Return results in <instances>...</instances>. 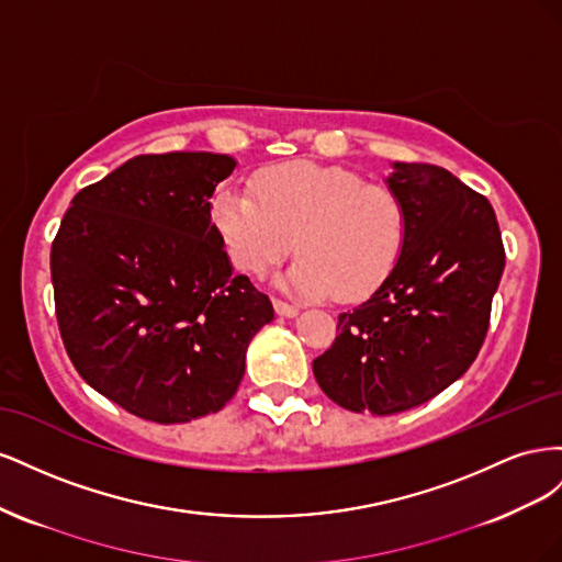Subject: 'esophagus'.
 <instances>
[{"label": "esophagus", "instance_id": "obj_1", "mask_svg": "<svg viewBox=\"0 0 562 562\" xmlns=\"http://www.w3.org/2000/svg\"><path fill=\"white\" fill-rule=\"evenodd\" d=\"M274 312L279 314V316H285V318H293V316H297V307L295 304H291V302H283V300H279V297H274Z\"/></svg>", "mask_w": 562, "mask_h": 562}]
</instances>
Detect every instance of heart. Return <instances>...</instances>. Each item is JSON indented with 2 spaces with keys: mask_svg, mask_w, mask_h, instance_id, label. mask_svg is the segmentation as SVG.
<instances>
[{
  "mask_svg": "<svg viewBox=\"0 0 562 562\" xmlns=\"http://www.w3.org/2000/svg\"><path fill=\"white\" fill-rule=\"evenodd\" d=\"M211 223L244 274H262L295 246L300 258L285 281L339 302L375 293L405 244V209L389 187L316 161L265 166L250 192L223 184L211 199Z\"/></svg>",
  "mask_w": 562,
  "mask_h": 562,
  "instance_id": "heart-1",
  "label": "heart"
}]
</instances>
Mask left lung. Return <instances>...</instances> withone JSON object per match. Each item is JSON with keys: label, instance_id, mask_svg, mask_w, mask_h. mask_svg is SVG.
Returning <instances> with one entry per match:
<instances>
[{"label": "left lung", "instance_id": "obj_1", "mask_svg": "<svg viewBox=\"0 0 562 562\" xmlns=\"http://www.w3.org/2000/svg\"><path fill=\"white\" fill-rule=\"evenodd\" d=\"M386 182L405 209L401 258L312 363L323 394L370 415L411 411L464 375L506 262L490 201L446 168L396 161Z\"/></svg>", "mask_w": 562, "mask_h": 562}]
</instances>
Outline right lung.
<instances>
[{"label":"right lung","instance_id":"add662e5","mask_svg":"<svg viewBox=\"0 0 562 562\" xmlns=\"http://www.w3.org/2000/svg\"><path fill=\"white\" fill-rule=\"evenodd\" d=\"M236 161L213 151L128 159L72 199L50 246L67 356L98 394L157 424L223 411L252 335L274 318L232 274L211 223Z\"/></svg>","mask_w":562,"mask_h":562}]
</instances>
